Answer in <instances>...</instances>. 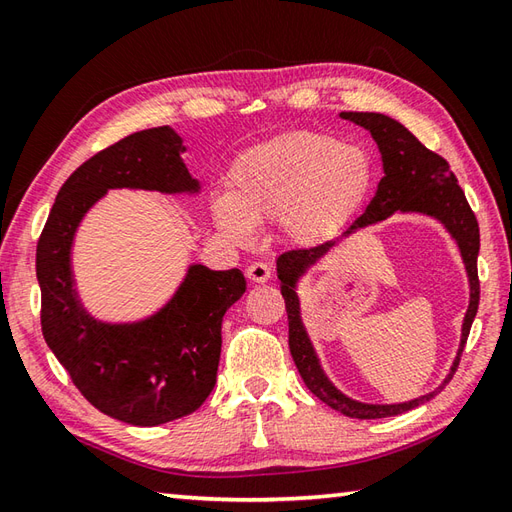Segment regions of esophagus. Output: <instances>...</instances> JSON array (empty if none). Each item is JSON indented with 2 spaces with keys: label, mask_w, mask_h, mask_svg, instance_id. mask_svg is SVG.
<instances>
[{
  "label": "esophagus",
  "mask_w": 512,
  "mask_h": 512,
  "mask_svg": "<svg viewBox=\"0 0 512 512\" xmlns=\"http://www.w3.org/2000/svg\"><path fill=\"white\" fill-rule=\"evenodd\" d=\"M246 277L255 284H264V281L270 279V266L264 262H253L246 268Z\"/></svg>",
  "instance_id": "34e87169"
}]
</instances>
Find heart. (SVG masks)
Masks as SVG:
<instances>
[{"label":"heart","instance_id":"b5f03b06","mask_svg":"<svg viewBox=\"0 0 512 512\" xmlns=\"http://www.w3.org/2000/svg\"><path fill=\"white\" fill-rule=\"evenodd\" d=\"M376 160L365 147L321 132H290L239 154L228 193L213 202L224 237L248 244L255 222L279 220L292 242H317L350 220L376 184Z\"/></svg>","mask_w":512,"mask_h":512}]
</instances>
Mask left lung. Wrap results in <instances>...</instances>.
I'll return each mask as SVG.
<instances>
[{"label": "left lung", "instance_id": "1", "mask_svg": "<svg viewBox=\"0 0 512 512\" xmlns=\"http://www.w3.org/2000/svg\"><path fill=\"white\" fill-rule=\"evenodd\" d=\"M341 118L365 127L367 132L372 134L380 149V156H383L385 169V176L378 182V189L372 202L367 204L363 215H358L356 220L345 228L343 237L361 231L365 226L383 222L396 211L436 217V220L442 222L444 228L451 233L455 242H458L471 284V303L462 325L460 350L458 356H455L449 376L444 378V383L436 391H431V394L409 402H400V405H367V402H358L343 396L341 391L330 383L328 376L323 374L319 358L314 354V347L308 339L306 328H303L299 314V297L295 292L297 281L306 273V268L317 264L319 259L328 253L336 244V239H328V242L317 246L288 250V253L279 255L277 277L281 281V295H284L288 312V345L303 383H306V387L314 396L323 400L325 405H330L332 409L341 411L343 416L376 420L398 416V413H405L413 407L422 405V402L431 400L449 383L455 369H458L462 350L466 345V339H469L471 325L477 314V306H480V279H477L480 226H477V217L471 211L469 202H466V195L460 189L458 178L453 176L449 162L424 147L405 125H400L394 118L376 112H341Z\"/></svg>", "mask_w": 512, "mask_h": 512}]
</instances>
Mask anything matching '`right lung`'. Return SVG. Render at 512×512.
I'll use <instances>...</instances> for the list:
<instances>
[{
	"label": "right lung",
	"instance_id": "1",
	"mask_svg": "<svg viewBox=\"0 0 512 512\" xmlns=\"http://www.w3.org/2000/svg\"><path fill=\"white\" fill-rule=\"evenodd\" d=\"M171 127L136 132L85 160L52 204L37 242L41 332L74 387L99 411L136 427L189 416L215 387L224 312L246 292L237 268L193 264L165 308L138 323H103L74 290L76 226L107 189L195 193Z\"/></svg>",
	"mask_w": 512,
	"mask_h": 512
}]
</instances>
